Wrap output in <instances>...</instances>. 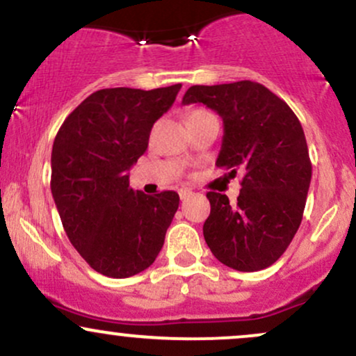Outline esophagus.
Instances as JSON below:
<instances>
[{"mask_svg": "<svg viewBox=\"0 0 356 356\" xmlns=\"http://www.w3.org/2000/svg\"><path fill=\"white\" fill-rule=\"evenodd\" d=\"M179 195H181V199L184 201V199H189L191 197L192 191L191 189H186V187H184V189L179 191Z\"/></svg>", "mask_w": 356, "mask_h": 356, "instance_id": "obj_1", "label": "esophagus"}]
</instances>
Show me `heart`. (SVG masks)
Masks as SVG:
<instances>
[{"mask_svg": "<svg viewBox=\"0 0 356 356\" xmlns=\"http://www.w3.org/2000/svg\"><path fill=\"white\" fill-rule=\"evenodd\" d=\"M201 112H206V110H194L192 113H201ZM192 113H191V115H192Z\"/></svg>", "mask_w": 356, "mask_h": 356, "instance_id": "1", "label": "heart"}]
</instances>
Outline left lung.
Wrapping results in <instances>:
<instances>
[{
    "label": "left lung",
    "mask_w": 356,
    "mask_h": 356,
    "mask_svg": "<svg viewBox=\"0 0 356 356\" xmlns=\"http://www.w3.org/2000/svg\"><path fill=\"white\" fill-rule=\"evenodd\" d=\"M182 104H204L219 113L224 137L216 165L229 175L244 174L238 202L207 192L211 214L202 227L207 246L238 271L271 266L303 219L312 182L303 127L284 100L251 80L194 85Z\"/></svg>",
    "instance_id": "8db88e82"
}]
</instances>
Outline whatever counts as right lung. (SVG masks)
<instances>
[{
	"mask_svg": "<svg viewBox=\"0 0 356 356\" xmlns=\"http://www.w3.org/2000/svg\"><path fill=\"white\" fill-rule=\"evenodd\" d=\"M182 85L104 88L61 124L51 150V194L73 248L100 275L129 277L154 263L179 207L174 191H134L129 172Z\"/></svg>",
	"mask_w": 356,
	"mask_h": 356,
	"instance_id": "add662e5",
	"label": "right lung"
}]
</instances>
